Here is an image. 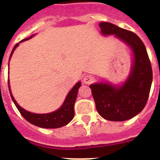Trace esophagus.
Here are the masks:
<instances>
[{
  "label": "esophagus",
  "mask_w": 160,
  "mask_h": 160,
  "mask_svg": "<svg viewBox=\"0 0 160 160\" xmlns=\"http://www.w3.org/2000/svg\"><path fill=\"white\" fill-rule=\"evenodd\" d=\"M94 79V77L92 75H86L83 78V82L85 84H90V83L93 82Z\"/></svg>",
  "instance_id": "esophagus-1"
}]
</instances>
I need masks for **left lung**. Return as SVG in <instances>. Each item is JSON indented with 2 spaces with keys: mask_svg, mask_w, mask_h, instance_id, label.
<instances>
[{
  "mask_svg": "<svg viewBox=\"0 0 160 160\" xmlns=\"http://www.w3.org/2000/svg\"><path fill=\"white\" fill-rule=\"evenodd\" d=\"M99 27L103 35L114 34L134 53L131 72L122 87L102 82L90 86L98 114L110 121H125L139 114L146 106L153 77L152 65L143 42L135 32L109 22H101Z\"/></svg>",
  "mask_w": 160,
  "mask_h": 160,
  "instance_id": "1",
  "label": "left lung"
}]
</instances>
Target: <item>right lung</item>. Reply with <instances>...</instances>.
<instances>
[{
  "mask_svg": "<svg viewBox=\"0 0 160 160\" xmlns=\"http://www.w3.org/2000/svg\"><path fill=\"white\" fill-rule=\"evenodd\" d=\"M32 36L33 35H32L30 38L23 39L22 42L30 39L31 38H32ZM18 45H19V43L16 44L14 46L13 49H12V52H11L10 58L13 51L15 50V49L18 46ZM8 84L11 98H12L14 104L17 107L19 112L24 117V118H25L30 123L42 128H62L63 126L67 125L73 118V116H74V109H73V107H74V103H75L76 98H77L78 91L79 87H81V82H78L69 92V94L66 96V99H65L64 102H63L62 106L57 111H53L52 113H49V114H34V113L29 112V111L24 110L22 107H21L18 105L16 100L14 99V98L12 97V94H11L8 80Z\"/></svg>",
  "mask_w": 160,
  "mask_h": 160,
  "instance_id": "obj_1",
  "label": "right lung"
}]
</instances>
